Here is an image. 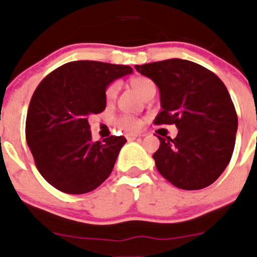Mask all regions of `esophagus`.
Masks as SVG:
<instances>
[{"mask_svg":"<svg viewBox=\"0 0 257 257\" xmlns=\"http://www.w3.org/2000/svg\"><path fill=\"white\" fill-rule=\"evenodd\" d=\"M142 136H139V134H134V133H128L125 136V138L128 139V141H134V139H137V138H141Z\"/></svg>","mask_w":257,"mask_h":257,"instance_id":"obj_1","label":"esophagus"}]
</instances>
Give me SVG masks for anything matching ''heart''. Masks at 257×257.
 <instances>
[{
	"label": "heart",
	"instance_id": "b5f03b06",
	"mask_svg": "<svg viewBox=\"0 0 257 257\" xmlns=\"http://www.w3.org/2000/svg\"><path fill=\"white\" fill-rule=\"evenodd\" d=\"M131 85L139 95L144 97L148 92L155 89L154 83L152 82L149 78H145V77H136L131 80ZM119 90V84L116 82L112 83L110 85H108L107 90H105V98L107 100H113L116 97ZM116 125L120 129L125 132H136L139 131L143 125V121L141 119L136 118V116L131 115H123L120 118L116 119Z\"/></svg>",
	"mask_w": 257,
	"mask_h": 257
}]
</instances>
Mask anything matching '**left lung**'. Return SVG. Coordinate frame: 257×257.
I'll list each match as a JSON object with an SVG mask.
<instances>
[{"mask_svg":"<svg viewBox=\"0 0 257 257\" xmlns=\"http://www.w3.org/2000/svg\"><path fill=\"white\" fill-rule=\"evenodd\" d=\"M159 88L162 110L154 123L175 124L177 138H160L153 154L158 172L184 190L211 185L229 164L235 147L237 115L221 79L186 59L136 66Z\"/></svg>","mask_w":257,"mask_h":257,"instance_id":"left-lung-1","label":"left lung"}]
</instances>
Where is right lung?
<instances>
[{
  "mask_svg": "<svg viewBox=\"0 0 257 257\" xmlns=\"http://www.w3.org/2000/svg\"><path fill=\"white\" fill-rule=\"evenodd\" d=\"M133 69L123 64L74 61L36 88L26 119V141L43 178L67 194L94 190L112 173L124 137L93 142L88 116L105 109V90Z\"/></svg>",
  "mask_w": 257,
  "mask_h": 257,
  "instance_id": "add662e5",
  "label": "right lung"
}]
</instances>
